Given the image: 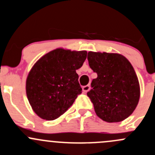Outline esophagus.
I'll return each instance as SVG.
<instances>
[{"instance_id": "1", "label": "esophagus", "mask_w": 155, "mask_h": 155, "mask_svg": "<svg viewBox=\"0 0 155 155\" xmlns=\"http://www.w3.org/2000/svg\"><path fill=\"white\" fill-rule=\"evenodd\" d=\"M82 89H83V91H84V93H86L87 91L90 90V86H89V85H86V86H83Z\"/></svg>"}]
</instances>
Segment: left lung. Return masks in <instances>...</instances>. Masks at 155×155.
<instances>
[{
  "label": "left lung",
  "instance_id": "1",
  "mask_svg": "<svg viewBox=\"0 0 155 155\" xmlns=\"http://www.w3.org/2000/svg\"><path fill=\"white\" fill-rule=\"evenodd\" d=\"M87 59L97 74L87 92L96 114L108 123L126 119L137 106L140 94L138 78L130 62L115 53L89 51Z\"/></svg>",
  "mask_w": 155,
  "mask_h": 155
}]
</instances>
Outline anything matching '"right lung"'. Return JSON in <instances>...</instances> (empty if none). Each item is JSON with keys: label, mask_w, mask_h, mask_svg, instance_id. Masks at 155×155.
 I'll list each match as a JSON object with an SVG mask.
<instances>
[{"label": "right lung", "mask_w": 155, "mask_h": 155, "mask_svg": "<svg viewBox=\"0 0 155 155\" xmlns=\"http://www.w3.org/2000/svg\"><path fill=\"white\" fill-rule=\"evenodd\" d=\"M86 51L57 49L35 63L26 83L27 98L33 111L53 120L68 110L82 89L76 70L83 66Z\"/></svg>", "instance_id": "obj_1"}]
</instances>
